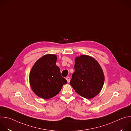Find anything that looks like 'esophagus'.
Segmentation results:
<instances>
[{
  "label": "esophagus",
  "instance_id": "esophagus-1",
  "mask_svg": "<svg viewBox=\"0 0 131 131\" xmlns=\"http://www.w3.org/2000/svg\"><path fill=\"white\" fill-rule=\"evenodd\" d=\"M66 79L67 80V82H70V78L69 77H67L66 78Z\"/></svg>",
  "mask_w": 131,
  "mask_h": 131
}]
</instances>
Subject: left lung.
Instances as JSON below:
<instances>
[{
	"label": "left lung",
	"mask_w": 131,
	"mask_h": 131,
	"mask_svg": "<svg viewBox=\"0 0 131 131\" xmlns=\"http://www.w3.org/2000/svg\"><path fill=\"white\" fill-rule=\"evenodd\" d=\"M74 72L70 84L78 94L91 99L99 94L103 88L105 77L98 62L87 55L75 59Z\"/></svg>",
	"instance_id": "obj_1"
}]
</instances>
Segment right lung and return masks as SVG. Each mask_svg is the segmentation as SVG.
Listing matches in <instances>:
<instances>
[{
    "label": "right lung",
    "mask_w": 131,
    "mask_h": 131,
    "mask_svg": "<svg viewBox=\"0 0 131 131\" xmlns=\"http://www.w3.org/2000/svg\"><path fill=\"white\" fill-rule=\"evenodd\" d=\"M57 57L46 54L37 60L29 73V83L35 94L43 99L57 95L67 80L61 75L60 68L56 65Z\"/></svg>",
    "instance_id": "add662e5"
}]
</instances>
